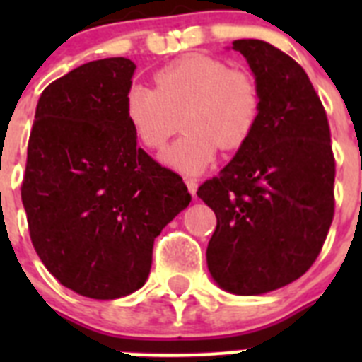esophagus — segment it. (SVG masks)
Segmentation results:
<instances>
[{
    "instance_id": "esophagus-1",
    "label": "esophagus",
    "mask_w": 362,
    "mask_h": 362,
    "mask_svg": "<svg viewBox=\"0 0 362 362\" xmlns=\"http://www.w3.org/2000/svg\"><path fill=\"white\" fill-rule=\"evenodd\" d=\"M185 183H187V187H188V192H190L192 196L196 197V192H197V183H196V179L187 177V179H185Z\"/></svg>"
}]
</instances>
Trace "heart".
<instances>
[{
    "instance_id": "1",
    "label": "heart",
    "mask_w": 362,
    "mask_h": 362,
    "mask_svg": "<svg viewBox=\"0 0 362 362\" xmlns=\"http://www.w3.org/2000/svg\"><path fill=\"white\" fill-rule=\"evenodd\" d=\"M123 110L136 141L148 152L165 148L181 117L185 136L163 163L197 175L212 165L219 146L238 150L250 139L261 116V90L248 70L230 69L204 54H187L153 72V90L130 85Z\"/></svg>"
}]
</instances>
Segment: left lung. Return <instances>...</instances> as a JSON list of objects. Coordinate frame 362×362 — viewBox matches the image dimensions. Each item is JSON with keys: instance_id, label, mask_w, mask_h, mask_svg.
I'll return each mask as SVG.
<instances>
[{"instance_id": "8db88e82", "label": "left lung", "mask_w": 362, "mask_h": 362, "mask_svg": "<svg viewBox=\"0 0 362 362\" xmlns=\"http://www.w3.org/2000/svg\"><path fill=\"white\" fill-rule=\"evenodd\" d=\"M261 90L254 134L197 196L217 217L210 276L235 296H261L299 279L334 219L330 127L303 66L261 40H238Z\"/></svg>"}]
</instances>
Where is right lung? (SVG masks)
I'll return each instance as SVG.
<instances>
[{
	"mask_svg": "<svg viewBox=\"0 0 362 362\" xmlns=\"http://www.w3.org/2000/svg\"><path fill=\"white\" fill-rule=\"evenodd\" d=\"M134 70L107 57L50 83L28 139L21 201L32 245L63 286L90 299L141 288L153 239L192 199L124 119Z\"/></svg>",
	"mask_w": 362,
	"mask_h": 362,
	"instance_id": "1",
	"label": "right lung"
}]
</instances>
